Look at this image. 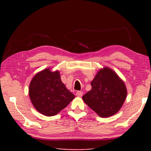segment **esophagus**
I'll list each match as a JSON object with an SVG mask.
<instances>
[{
  "instance_id": "esophagus-1",
  "label": "esophagus",
  "mask_w": 151,
  "mask_h": 151,
  "mask_svg": "<svg viewBox=\"0 0 151 151\" xmlns=\"http://www.w3.org/2000/svg\"><path fill=\"white\" fill-rule=\"evenodd\" d=\"M83 93L82 91H77L76 93V96H78V97H81L82 96H83Z\"/></svg>"
}]
</instances>
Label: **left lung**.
Masks as SVG:
<instances>
[{"instance_id":"obj_1","label":"left lung","mask_w":151,"mask_h":151,"mask_svg":"<svg viewBox=\"0 0 151 151\" xmlns=\"http://www.w3.org/2000/svg\"><path fill=\"white\" fill-rule=\"evenodd\" d=\"M91 84V90L83 96L84 102L102 118L117 113L127 98L124 82L113 70L104 66L99 69Z\"/></svg>"}]
</instances>
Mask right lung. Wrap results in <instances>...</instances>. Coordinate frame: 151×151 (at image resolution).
<instances>
[{
    "label": "right lung",
    "mask_w": 151,
    "mask_h": 151,
    "mask_svg": "<svg viewBox=\"0 0 151 151\" xmlns=\"http://www.w3.org/2000/svg\"><path fill=\"white\" fill-rule=\"evenodd\" d=\"M50 68L36 74L29 88L33 106L47 116L57 114L75 98L61 81L59 70L52 71Z\"/></svg>",
    "instance_id": "1"
}]
</instances>
